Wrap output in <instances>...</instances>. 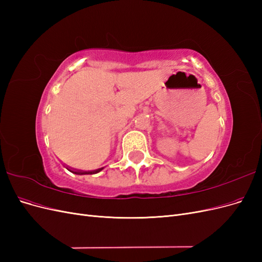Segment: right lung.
Wrapping results in <instances>:
<instances>
[{
  "instance_id": "right-lung-1",
  "label": "right lung",
  "mask_w": 262,
  "mask_h": 262,
  "mask_svg": "<svg viewBox=\"0 0 262 262\" xmlns=\"http://www.w3.org/2000/svg\"><path fill=\"white\" fill-rule=\"evenodd\" d=\"M64 167H66L69 171L73 172V173H76V175H92V173H97V172H99L100 170L104 169V167H101V168L95 169V170H89V171H85V170H81V169H75V168H72V167H70V166H67V165H64Z\"/></svg>"
}]
</instances>
